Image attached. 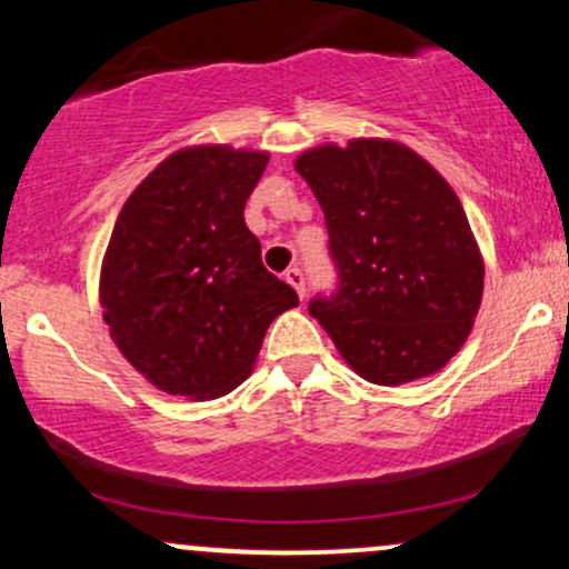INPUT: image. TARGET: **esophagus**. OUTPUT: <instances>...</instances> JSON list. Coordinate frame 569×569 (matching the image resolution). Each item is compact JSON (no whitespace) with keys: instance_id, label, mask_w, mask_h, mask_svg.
<instances>
[{"instance_id":"1","label":"esophagus","mask_w":569,"mask_h":569,"mask_svg":"<svg viewBox=\"0 0 569 569\" xmlns=\"http://www.w3.org/2000/svg\"><path fill=\"white\" fill-rule=\"evenodd\" d=\"M286 280H289V283L293 286V291H297L299 297L305 299V291H307V289H305V272L299 270V267H291V270L286 272Z\"/></svg>"}]
</instances>
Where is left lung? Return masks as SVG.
I'll return each instance as SVG.
<instances>
[{
    "label": "left lung",
    "instance_id": "obj_1",
    "mask_svg": "<svg viewBox=\"0 0 569 569\" xmlns=\"http://www.w3.org/2000/svg\"><path fill=\"white\" fill-rule=\"evenodd\" d=\"M293 168L323 208L339 289L310 316L375 385L436 375L473 329L485 259L447 179L388 139L307 149Z\"/></svg>",
    "mask_w": 569,
    "mask_h": 569
}]
</instances>
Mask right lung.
Instances as JSON below:
<instances>
[{"instance_id": "right-lung-1", "label": "right lung", "mask_w": 569, "mask_h": 569, "mask_svg": "<svg viewBox=\"0 0 569 569\" xmlns=\"http://www.w3.org/2000/svg\"><path fill=\"white\" fill-rule=\"evenodd\" d=\"M270 154L200 143L173 152L122 206L98 299L114 345L162 393L227 396L251 375L267 329L299 305L262 264L248 194Z\"/></svg>"}]
</instances>
